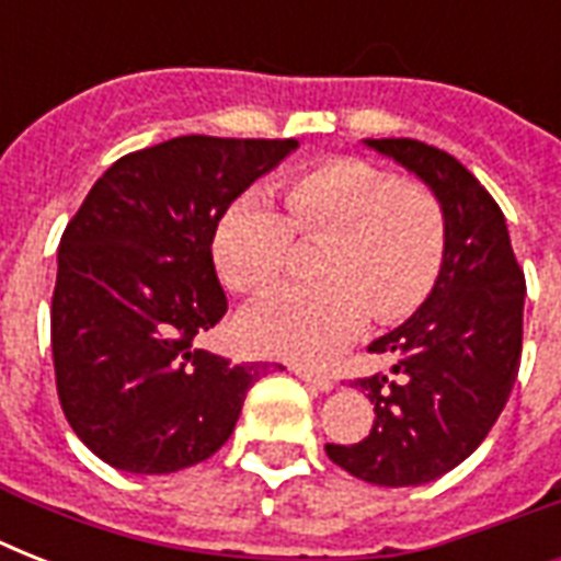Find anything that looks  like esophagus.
Instances as JSON below:
<instances>
[{
  "instance_id": "obj_1",
  "label": "esophagus",
  "mask_w": 561,
  "mask_h": 561,
  "mask_svg": "<svg viewBox=\"0 0 561 561\" xmlns=\"http://www.w3.org/2000/svg\"><path fill=\"white\" fill-rule=\"evenodd\" d=\"M297 375L302 378L306 383H311V387H317L320 392H329L334 390V381L329 378V375H317V373H308V369H297Z\"/></svg>"
}]
</instances>
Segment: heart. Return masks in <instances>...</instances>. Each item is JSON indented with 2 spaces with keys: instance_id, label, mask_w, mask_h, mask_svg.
<instances>
[{
  "instance_id": "heart-1",
  "label": "heart",
  "mask_w": 561,
  "mask_h": 561,
  "mask_svg": "<svg viewBox=\"0 0 561 561\" xmlns=\"http://www.w3.org/2000/svg\"><path fill=\"white\" fill-rule=\"evenodd\" d=\"M285 215L262 194L227 206L211 262L238 294L271 288L288 271L294 232L323 241L314 285L279 288L250 306L238 334L262 355L323 364L375 323H396L431 294L445 255V211L431 188L401 183L373 162H320L285 180Z\"/></svg>"
}]
</instances>
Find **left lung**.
Returning <instances> with one entry per match:
<instances>
[{"label": "left lung", "instance_id": "left-lung-1", "mask_svg": "<svg viewBox=\"0 0 561 561\" xmlns=\"http://www.w3.org/2000/svg\"><path fill=\"white\" fill-rule=\"evenodd\" d=\"M416 174L445 211V255L427 299L369 343L392 375L358 378L375 404L367 439L325 445L329 460L375 486H422L478 448L522 364L524 273L504 211L451 153L416 139H364Z\"/></svg>", "mask_w": 561, "mask_h": 561}]
</instances>
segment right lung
<instances>
[{
  "mask_svg": "<svg viewBox=\"0 0 561 561\" xmlns=\"http://www.w3.org/2000/svg\"><path fill=\"white\" fill-rule=\"evenodd\" d=\"M297 139L178 136L95 180L57 250L51 355L60 408L113 469L171 474L209 460L271 364L197 346L227 314L211 262L220 215Z\"/></svg>",
  "mask_w": 561,
  "mask_h": 561,
  "instance_id": "1",
  "label": "right lung"
}]
</instances>
